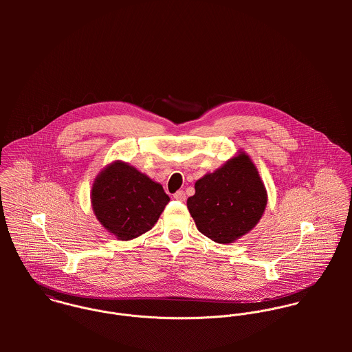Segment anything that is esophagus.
I'll return each mask as SVG.
<instances>
[{"label":"esophagus","mask_w":352,"mask_h":352,"mask_svg":"<svg viewBox=\"0 0 352 352\" xmlns=\"http://www.w3.org/2000/svg\"><path fill=\"white\" fill-rule=\"evenodd\" d=\"M173 199H176V201H186V192L184 191H177L175 195H173Z\"/></svg>","instance_id":"obj_1"}]
</instances>
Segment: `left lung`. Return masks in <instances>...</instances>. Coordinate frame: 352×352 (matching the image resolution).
<instances>
[{
    "mask_svg": "<svg viewBox=\"0 0 352 352\" xmlns=\"http://www.w3.org/2000/svg\"><path fill=\"white\" fill-rule=\"evenodd\" d=\"M265 204L264 184L245 153L199 179L195 195L187 201L198 230L219 244H230L252 230Z\"/></svg>",
    "mask_w": 352,
    "mask_h": 352,
    "instance_id": "obj_1",
    "label": "left lung"
}]
</instances>
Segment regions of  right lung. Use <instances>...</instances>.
<instances>
[{
  "label": "right lung",
  "instance_id": "add662e5",
  "mask_svg": "<svg viewBox=\"0 0 352 352\" xmlns=\"http://www.w3.org/2000/svg\"><path fill=\"white\" fill-rule=\"evenodd\" d=\"M91 197L101 225L123 241L151 230L169 201L161 184L120 161L96 177Z\"/></svg>",
  "mask_w": 352,
  "mask_h": 352
}]
</instances>
